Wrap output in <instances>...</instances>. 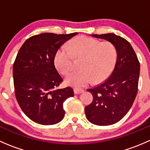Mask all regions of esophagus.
Segmentation results:
<instances>
[{
	"instance_id": "esophagus-1",
	"label": "esophagus",
	"mask_w": 150,
	"mask_h": 150,
	"mask_svg": "<svg viewBox=\"0 0 150 150\" xmlns=\"http://www.w3.org/2000/svg\"><path fill=\"white\" fill-rule=\"evenodd\" d=\"M84 91L83 89H79V88H74V93L75 94H79V93H83Z\"/></svg>"
}]
</instances>
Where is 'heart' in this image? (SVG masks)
<instances>
[{"instance_id":"b5f03b06","label":"heart","mask_w":150,"mask_h":150,"mask_svg":"<svg viewBox=\"0 0 150 150\" xmlns=\"http://www.w3.org/2000/svg\"><path fill=\"white\" fill-rule=\"evenodd\" d=\"M68 48L62 46L54 56V64L59 72L67 75L73 67V57L82 59L80 71L65 78L67 86L82 88L105 80L112 71L117 59V51L109 41L99 42L94 38L81 36L69 42Z\"/></svg>"}]
</instances>
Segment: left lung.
I'll return each instance as SVG.
<instances>
[{"mask_svg":"<svg viewBox=\"0 0 150 150\" xmlns=\"http://www.w3.org/2000/svg\"><path fill=\"white\" fill-rule=\"evenodd\" d=\"M114 45L117 61L112 73L101 85L88 89L93 102L85 107L86 118L97 125L116 123L127 114L138 91L140 64L128 41L113 33L91 35Z\"/></svg>","mask_w":150,"mask_h":150,"instance_id":"1","label":"left lung"}]
</instances>
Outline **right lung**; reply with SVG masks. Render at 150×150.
I'll return each mask as SVG.
<instances>
[{
  "label": "right lung",
  "instance_id": "1",
  "mask_svg": "<svg viewBox=\"0 0 150 150\" xmlns=\"http://www.w3.org/2000/svg\"><path fill=\"white\" fill-rule=\"evenodd\" d=\"M78 33H44L28 38L18 52L13 66L15 95L19 107L33 121L54 125L64 118L63 103L74 96L72 88H59L63 81L54 66L60 46Z\"/></svg>",
  "mask_w": 150,
  "mask_h": 150
}]
</instances>
